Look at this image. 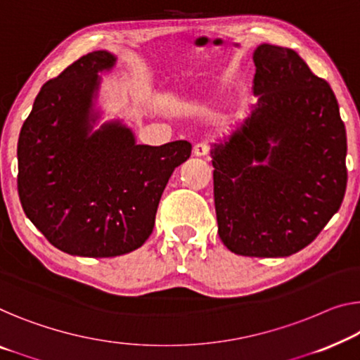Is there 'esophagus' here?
Listing matches in <instances>:
<instances>
[{
    "mask_svg": "<svg viewBox=\"0 0 360 360\" xmlns=\"http://www.w3.org/2000/svg\"><path fill=\"white\" fill-rule=\"evenodd\" d=\"M208 153V146L205 142H198L194 146V155L195 157H205Z\"/></svg>",
    "mask_w": 360,
    "mask_h": 360,
    "instance_id": "obj_1",
    "label": "esophagus"
}]
</instances>
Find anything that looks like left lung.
Here are the masks:
<instances>
[{
  "instance_id": "1",
  "label": "left lung",
  "mask_w": 360,
  "mask_h": 360,
  "mask_svg": "<svg viewBox=\"0 0 360 360\" xmlns=\"http://www.w3.org/2000/svg\"><path fill=\"white\" fill-rule=\"evenodd\" d=\"M252 105L212 143L218 234L238 255L288 257L317 238L346 192V127L328 82L291 48L254 51Z\"/></svg>"
}]
</instances>
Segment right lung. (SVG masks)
Wrapping results in <instances>:
<instances>
[{"instance_id": "right-lung-1", "label": "right lung", "mask_w": 360, "mask_h": 360, "mask_svg": "<svg viewBox=\"0 0 360 360\" xmlns=\"http://www.w3.org/2000/svg\"><path fill=\"white\" fill-rule=\"evenodd\" d=\"M116 56L92 51L48 80L19 134L18 191L27 218L66 254L116 257L153 231L173 171L191 157L187 141L141 146L120 120L95 124L101 72Z\"/></svg>"}]
</instances>
